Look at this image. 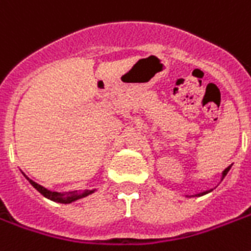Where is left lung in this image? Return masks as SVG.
I'll list each match as a JSON object with an SVG mask.
<instances>
[{
	"mask_svg": "<svg viewBox=\"0 0 251 251\" xmlns=\"http://www.w3.org/2000/svg\"><path fill=\"white\" fill-rule=\"evenodd\" d=\"M230 167H232V165H229V167L226 168V169H224V171H223V173H222V181H223V178H224V177H226V173H228V172H229ZM211 191H212V189H210V190H206V191H202V193H198V194H194V195H187V197H189V198H190V197H202V195L208 194V193H211Z\"/></svg>",
	"mask_w": 251,
	"mask_h": 251,
	"instance_id": "1",
	"label": "left lung"
}]
</instances>
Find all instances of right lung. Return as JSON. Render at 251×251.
I'll return each mask as SVG.
<instances>
[{
    "label": "right lung",
    "instance_id": "add662e5",
    "mask_svg": "<svg viewBox=\"0 0 251 251\" xmlns=\"http://www.w3.org/2000/svg\"><path fill=\"white\" fill-rule=\"evenodd\" d=\"M23 173V172H22ZM25 178L28 179L29 183L32 185L35 189H36L41 195H44L45 198L50 199L53 202H57V203H64V204H69V203H73L78 201V199H82L84 197H88L90 194H94L96 189H92V190H83V191H69V193H58V191H52V190H48L47 187L41 186L39 183H36L35 181H32L31 178H28L27 176L23 173Z\"/></svg>",
    "mask_w": 251,
    "mask_h": 251
}]
</instances>
